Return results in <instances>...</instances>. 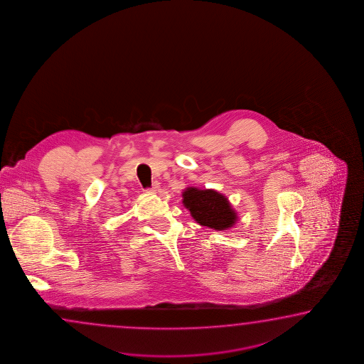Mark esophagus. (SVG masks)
<instances>
[{"instance_id":"esophagus-1","label":"esophagus","mask_w":364,"mask_h":364,"mask_svg":"<svg viewBox=\"0 0 364 364\" xmlns=\"http://www.w3.org/2000/svg\"><path fill=\"white\" fill-rule=\"evenodd\" d=\"M159 187H160V183H157V182H154V185L150 188H147V191H150V193H156L157 190H159Z\"/></svg>"}]
</instances>
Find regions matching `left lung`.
<instances>
[{"instance_id": "left-lung-1", "label": "left lung", "mask_w": 364, "mask_h": 364, "mask_svg": "<svg viewBox=\"0 0 364 364\" xmlns=\"http://www.w3.org/2000/svg\"><path fill=\"white\" fill-rule=\"evenodd\" d=\"M182 198L183 205L201 226L222 231L232 228L237 221V214L228 198L215 190L187 187Z\"/></svg>"}]
</instances>
